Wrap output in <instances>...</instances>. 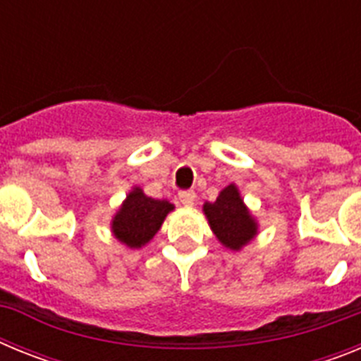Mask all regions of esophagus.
I'll return each instance as SVG.
<instances>
[{
	"label": "esophagus",
	"instance_id": "1",
	"mask_svg": "<svg viewBox=\"0 0 361 361\" xmlns=\"http://www.w3.org/2000/svg\"><path fill=\"white\" fill-rule=\"evenodd\" d=\"M178 199H180V202H183L184 206H193V204H195L197 195H195V191L188 190V191H180V193H178Z\"/></svg>",
	"mask_w": 361,
	"mask_h": 361
}]
</instances>
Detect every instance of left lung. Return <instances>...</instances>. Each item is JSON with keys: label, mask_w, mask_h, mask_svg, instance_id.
Listing matches in <instances>:
<instances>
[{"label": "left lung", "mask_w": 361, "mask_h": 361, "mask_svg": "<svg viewBox=\"0 0 361 361\" xmlns=\"http://www.w3.org/2000/svg\"><path fill=\"white\" fill-rule=\"evenodd\" d=\"M202 212L213 235L226 250L240 251L258 235L257 219L245 206L237 184L226 186L215 202H204Z\"/></svg>", "instance_id": "8db88e82"}]
</instances>
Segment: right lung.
<instances>
[{
  "label": "right lung",
  "instance_id": "obj_1",
  "mask_svg": "<svg viewBox=\"0 0 361 361\" xmlns=\"http://www.w3.org/2000/svg\"><path fill=\"white\" fill-rule=\"evenodd\" d=\"M173 209L170 200L152 199L142 188L133 186L111 216V235L130 250H141L155 237L168 213Z\"/></svg>",
  "mask_w": 361,
  "mask_h": 361
}]
</instances>
